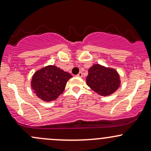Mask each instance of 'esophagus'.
I'll return each instance as SVG.
<instances>
[{
  "label": "esophagus",
  "instance_id": "34e87169",
  "mask_svg": "<svg viewBox=\"0 0 151 151\" xmlns=\"http://www.w3.org/2000/svg\"><path fill=\"white\" fill-rule=\"evenodd\" d=\"M76 76H78V77H80V78H81L82 76H83V73H82V72H80V73H79L78 74V75Z\"/></svg>",
  "mask_w": 151,
  "mask_h": 151
}]
</instances>
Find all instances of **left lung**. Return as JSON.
<instances>
[{"mask_svg": "<svg viewBox=\"0 0 151 151\" xmlns=\"http://www.w3.org/2000/svg\"><path fill=\"white\" fill-rule=\"evenodd\" d=\"M86 83L98 94L109 96L120 86V78L116 70L94 64L88 69Z\"/></svg>", "mask_w": 151, "mask_h": 151, "instance_id": "8db88e82", "label": "left lung"}]
</instances>
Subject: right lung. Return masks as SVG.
I'll return each instance as SVG.
<instances>
[{"label":"right lung","instance_id":"obj_1","mask_svg":"<svg viewBox=\"0 0 151 151\" xmlns=\"http://www.w3.org/2000/svg\"><path fill=\"white\" fill-rule=\"evenodd\" d=\"M72 76L55 65H47L36 71L32 76L31 86L40 99L45 101L55 100L64 91Z\"/></svg>","mask_w":151,"mask_h":151}]
</instances>
